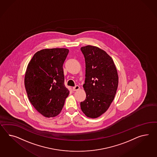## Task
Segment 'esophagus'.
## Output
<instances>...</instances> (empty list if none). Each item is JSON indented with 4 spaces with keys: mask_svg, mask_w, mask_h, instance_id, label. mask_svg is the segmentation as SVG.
Wrapping results in <instances>:
<instances>
[{
    "mask_svg": "<svg viewBox=\"0 0 157 157\" xmlns=\"http://www.w3.org/2000/svg\"><path fill=\"white\" fill-rule=\"evenodd\" d=\"M79 88H80V87H79V86H75V87H73V91H77V90H79Z\"/></svg>",
    "mask_w": 157,
    "mask_h": 157,
    "instance_id": "1",
    "label": "esophagus"
}]
</instances>
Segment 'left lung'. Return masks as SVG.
<instances>
[{
	"label": "left lung",
	"instance_id": "left-lung-1",
	"mask_svg": "<svg viewBox=\"0 0 157 157\" xmlns=\"http://www.w3.org/2000/svg\"><path fill=\"white\" fill-rule=\"evenodd\" d=\"M86 62L83 87L86 98L80 108L87 117L95 119L104 113L115 98L119 83L117 71L112 58L97 46L80 48Z\"/></svg>",
	"mask_w": 157,
	"mask_h": 157
}]
</instances>
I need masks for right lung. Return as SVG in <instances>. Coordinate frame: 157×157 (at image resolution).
Masks as SVG:
<instances>
[{
	"mask_svg": "<svg viewBox=\"0 0 157 157\" xmlns=\"http://www.w3.org/2000/svg\"><path fill=\"white\" fill-rule=\"evenodd\" d=\"M69 50L44 49L34 54L24 78L28 98L32 105L45 117L61 112L70 91L64 84L63 64Z\"/></svg>",
	"mask_w": 157,
	"mask_h": 157,
	"instance_id": "obj_1",
	"label": "right lung"
}]
</instances>
